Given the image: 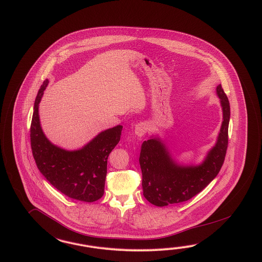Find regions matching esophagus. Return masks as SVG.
Segmentation results:
<instances>
[{
    "label": "esophagus",
    "mask_w": 262,
    "mask_h": 262,
    "mask_svg": "<svg viewBox=\"0 0 262 262\" xmlns=\"http://www.w3.org/2000/svg\"><path fill=\"white\" fill-rule=\"evenodd\" d=\"M146 131H147V124L144 122L138 123L135 126V134L138 137H143L145 135Z\"/></svg>",
    "instance_id": "1"
}]
</instances>
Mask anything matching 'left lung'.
Wrapping results in <instances>:
<instances>
[{
    "label": "left lung",
    "mask_w": 262,
    "mask_h": 262,
    "mask_svg": "<svg viewBox=\"0 0 262 262\" xmlns=\"http://www.w3.org/2000/svg\"><path fill=\"white\" fill-rule=\"evenodd\" d=\"M223 111L217 141L199 165H183L176 160L158 136L142 144L140 166L144 196L156 206L183 203L202 192L219 173L228 148L229 102L222 85L216 88Z\"/></svg>",
    "instance_id": "left-lung-1"
}]
</instances>
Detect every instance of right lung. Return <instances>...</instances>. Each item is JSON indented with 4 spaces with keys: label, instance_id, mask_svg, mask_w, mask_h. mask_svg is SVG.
Wrapping results in <instances>:
<instances>
[{
    "label": "right lung",
    "instance_id": "add662e5",
    "mask_svg": "<svg viewBox=\"0 0 262 262\" xmlns=\"http://www.w3.org/2000/svg\"><path fill=\"white\" fill-rule=\"evenodd\" d=\"M48 83L45 80L38 91L31 124V145L36 166L43 177L62 194L80 202L93 203L104 194L107 161L120 140L122 126L102 131L75 150L53 144L43 132L38 112Z\"/></svg>",
    "mask_w": 262,
    "mask_h": 262
}]
</instances>
